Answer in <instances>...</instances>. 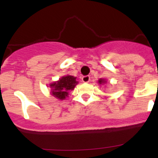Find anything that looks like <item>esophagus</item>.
<instances>
[{
    "mask_svg": "<svg viewBox=\"0 0 158 158\" xmlns=\"http://www.w3.org/2000/svg\"><path fill=\"white\" fill-rule=\"evenodd\" d=\"M81 80H82V81L84 82V83H89V81H90V77H89V76H84V77H82Z\"/></svg>",
    "mask_w": 158,
    "mask_h": 158,
    "instance_id": "esophagus-1",
    "label": "esophagus"
}]
</instances>
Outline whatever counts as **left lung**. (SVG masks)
I'll return each instance as SVG.
<instances>
[{"instance_id":"8db88e82","label":"left lung","mask_w":158,"mask_h":158,"mask_svg":"<svg viewBox=\"0 0 158 158\" xmlns=\"http://www.w3.org/2000/svg\"><path fill=\"white\" fill-rule=\"evenodd\" d=\"M105 83H107V81L106 79H104V78H100L98 80V84L99 85H104Z\"/></svg>"}]
</instances>
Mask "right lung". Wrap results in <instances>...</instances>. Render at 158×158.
<instances>
[{"label": "right lung", "instance_id": "obj_1", "mask_svg": "<svg viewBox=\"0 0 158 158\" xmlns=\"http://www.w3.org/2000/svg\"><path fill=\"white\" fill-rule=\"evenodd\" d=\"M78 84L76 77L66 75L63 76L57 81L50 84L51 87V95L58 100H65L68 97L69 91L73 90L75 86Z\"/></svg>", "mask_w": 158, "mask_h": 158}]
</instances>
